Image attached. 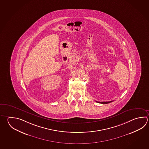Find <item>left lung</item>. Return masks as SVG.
<instances>
[{"label":"left lung","instance_id":"left-lung-1","mask_svg":"<svg viewBox=\"0 0 149 149\" xmlns=\"http://www.w3.org/2000/svg\"><path fill=\"white\" fill-rule=\"evenodd\" d=\"M97 102V103H101V104H107V103H111V102H112L113 101H110V102Z\"/></svg>","mask_w":149,"mask_h":149}]
</instances>
